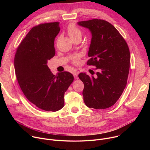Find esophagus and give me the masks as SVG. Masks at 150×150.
Returning a JSON list of instances; mask_svg holds the SVG:
<instances>
[{"label":"esophagus","instance_id":"1","mask_svg":"<svg viewBox=\"0 0 150 150\" xmlns=\"http://www.w3.org/2000/svg\"><path fill=\"white\" fill-rule=\"evenodd\" d=\"M79 74V71H74L73 75H74V76L75 79H78V75Z\"/></svg>","mask_w":150,"mask_h":150}]
</instances>
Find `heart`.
Returning a JSON list of instances; mask_svg holds the SVG:
<instances>
[{"label":"heart","instance_id":"heart-1","mask_svg":"<svg viewBox=\"0 0 150 150\" xmlns=\"http://www.w3.org/2000/svg\"><path fill=\"white\" fill-rule=\"evenodd\" d=\"M68 33L71 39H74L77 37H81L82 33L81 30L75 25L71 24L68 28ZM74 61L75 62H77V57H75L74 59Z\"/></svg>","mask_w":150,"mask_h":150}]
</instances>
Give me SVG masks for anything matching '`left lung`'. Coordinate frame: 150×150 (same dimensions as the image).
Listing matches in <instances>:
<instances>
[{
	"label": "left lung",
	"mask_w": 150,
	"mask_h": 150,
	"mask_svg": "<svg viewBox=\"0 0 150 150\" xmlns=\"http://www.w3.org/2000/svg\"><path fill=\"white\" fill-rule=\"evenodd\" d=\"M77 24L91 33L87 65L95 66L98 70L96 78L86 73L78 75L84 84V103L90 108H109L119 100L126 87L130 67L129 47L108 21L94 19Z\"/></svg>",
	"instance_id": "left-lung-1"
}]
</instances>
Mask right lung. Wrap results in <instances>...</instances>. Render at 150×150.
Wrapping results in <instances>:
<instances>
[{
    "label": "right lung",
    "mask_w": 150,
    "mask_h": 150,
    "mask_svg": "<svg viewBox=\"0 0 150 150\" xmlns=\"http://www.w3.org/2000/svg\"><path fill=\"white\" fill-rule=\"evenodd\" d=\"M59 23L33 27L18 46L14 59L18 82L26 98L37 108L56 112L64 106V95L74 81L68 72L53 75L47 61L55 55L54 38Z\"/></svg>",
    "instance_id": "obj_1"
}]
</instances>
